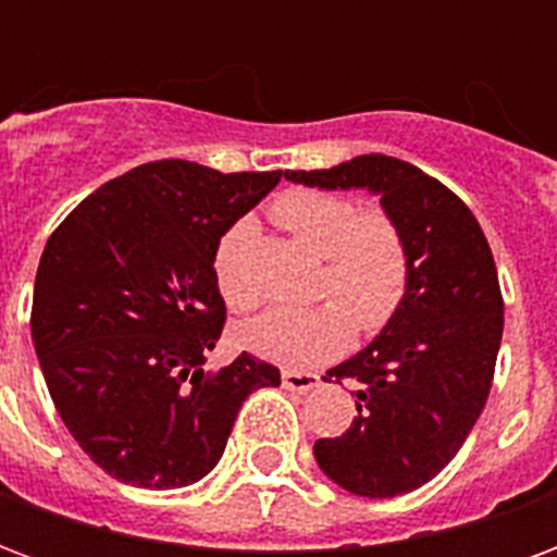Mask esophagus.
<instances>
[{"mask_svg":"<svg viewBox=\"0 0 557 557\" xmlns=\"http://www.w3.org/2000/svg\"><path fill=\"white\" fill-rule=\"evenodd\" d=\"M319 385V375L315 373H298V370H283V387L286 391H310Z\"/></svg>","mask_w":557,"mask_h":557,"instance_id":"esophagus-1","label":"esophagus"}]
</instances>
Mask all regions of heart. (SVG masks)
<instances>
[{
	"label": "heart",
	"instance_id": "obj_1",
	"mask_svg": "<svg viewBox=\"0 0 557 557\" xmlns=\"http://www.w3.org/2000/svg\"><path fill=\"white\" fill-rule=\"evenodd\" d=\"M271 220L322 256L313 295L327 298L301 310H271L238 327V339L268 361L307 367L349 346L351 331L373 337L409 295L411 250L406 230L387 208H358L355 199L315 187H289L274 196ZM253 223L238 220L214 250V283L235 313L259 295L244 277V250Z\"/></svg>",
	"mask_w": 557,
	"mask_h": 557
}]
</instances>
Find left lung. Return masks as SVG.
<instances>
[{
	"instance_id": "8db88e82",
	"label": "left lung",
	"mask_w": 557,
	"mask_h": 557,
	"mask_svg": "<svg viewBox=\"0 0 557 557\" xmlns=\"http://www.w3.org/2000/svg\"><path fill=\"white\" fill-rule=\"evenodd\" d=\"M286 178L370 187L406 230L411 283L399 313L367 349L327 370V382H358V418L313 447L343 490L406 495L459 454L490 397L504 331L490 242L450 187L406 160L361 154L331 170H286Z\"/></svg>"
}]
</instances>
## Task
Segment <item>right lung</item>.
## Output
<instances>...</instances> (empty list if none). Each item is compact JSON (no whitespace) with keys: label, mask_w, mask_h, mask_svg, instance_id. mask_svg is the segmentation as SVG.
<instances>
[{"label":"right lung","mask_w":557,"mask_h":557,"mask_svg":"<svg viewBox=\"0 0 557 557\" xmlns=\"http://www.w3.org/2000/svg\"><path fill=\"white\" fill-rule=\"evenodd\" d=\"M280 178L143 163L86 196L44 247L32 343L59 418L115 480L178 490L206 478L244 399L280 385L250 351L206 370L226 322L214 250Z\"/></svg>","instance_id":"1"}]
</instances>
